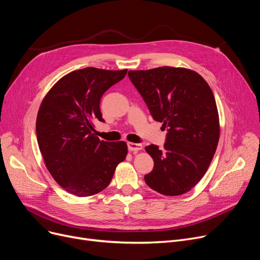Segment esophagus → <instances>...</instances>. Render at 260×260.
Returning <instances> with one entry per match:
<instances>
[{
	"label": "esophagus",
	"mask_w": 260,
	"mask_h": 260,
	"mask_svg": "<svg viewBox=\"0 0 260 260\" xmlns=\"http://www.w3.org/2000/svg\"><path fill=\"white\" fill-rule=\"evenodd\" d=\"M127 148L131 152H138L142 149V144L134 143V142H127Z\"/></svg>",
	"instance_id": "34e87169"
}]
</instances>
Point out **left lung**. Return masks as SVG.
I'll list each match as a JSON object with an SVG mask.
<instances>
[{
    "label": "left lung",
    "mask_w": 260,
    "mask_h": 260,
    "mask_svg": "<svg viewBox=\"0 0 260 260\" xmlns=\"http://www.w3.org/2000/svg\"><path fill=\"white\" fill-rule=\"evenodd\" d=\"M155 121L168 129L164 150L145 146L154 160L146 185L164 196H180L206 173L220 138L218 108L207 82L186 68L128 71Z\"/></svg>",
    "instance_id": "1"
}]
</instances>
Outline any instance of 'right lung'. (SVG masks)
<instances>
[{
    "instance_id": "obj_1",
    "label": "right lung",
    "mask_w": 260,
    "mask_h": 260,
    "mask_svg": "<svg viewBox=\"0 0 260 260\" xmlns=\"http://www.w3.org/2000/svg\"><path fill=\"white\" fill-rule=\"evenodd\" d=\"M88 67L68 73L43 98L36 120L37 141L53 178L68 192L90 197L111 182L127 155L124 141L100 140L93 120L104 121L100 101L126 75Z\"/></svg>"
}]
</instances>
